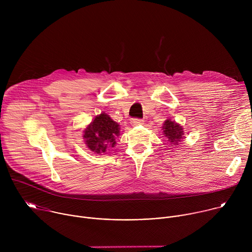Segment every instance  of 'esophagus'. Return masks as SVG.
<instances>
[{"instance_id": "esophagus-1", "label": "esophagus", "mask_w": 252, "mask_h": 252, "mask_svg": "<svg viewBox=\"0 0 252 252\" xmlns=\"http://www.w3.org/2000/svg\"><path fill=\"white\" fill-rule=\"evenodd\" d=\"M130 125L132 126H137L143 125V120H138V119H131L130 120Z\"/></svg>"}]
</instances>
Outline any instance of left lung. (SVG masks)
Returning <instances> with one entry per match:
<instances>
[{
    "label": "left lung",
    "instance_id": "left-lung-1",
    "mask_svg": "<svg viewBox=\"0 0 252 252\" xmlns=\"http://www.w3.org/2000/svg\"><path fill=\"white\" fill-rule=\"evenodd\" d=\"M161 128H162V133L167 138L171 147L179 146V143H181L185 138V131H184L183 126L171 121L170 119H167L164 121Z\"/></svg>",
    "mask_w": 252,
    "mask_h": 252
}]
</instances>
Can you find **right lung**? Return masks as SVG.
Instances as JSON below:
<instances>
[{"label": "right lung", "instance_id": "right-lung-1", "mask_svg": "<svg viewBox=\"0 0 252 252\" xmlns=\"http://www.w3.org/2000/svg\"><path fill=\"white\" fill-rule=\"evenodd\" d=\"M120 125L113 119L101 113L83 130L87 147L93 153L101 155L110 151L117 145V137L121 135Z\"/></svg>", "mask_w": 252, "mask_h": 252}]
</instances>
